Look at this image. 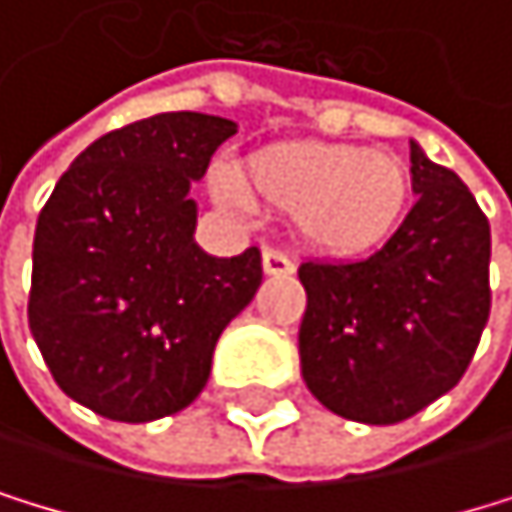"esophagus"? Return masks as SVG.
Wrapping results in <instances>:
<instances>
[{
  "mask_svg": "<svg viewBox=\"0 0 512 512\" xmlns=\"http://www.w3.org/2000/svg\"><path fill=\"white\" fill-rule=\"evenodd\" d=\"M261 264H264V273H267V277H289V273L295 270V264L289 261V254H283V251H277V248H267V251H264V258H261Z\"/></svg>",
  "mask_w": 512,
  "mask_h": 512,
  "instance_id": "34e87169",
  "label": "esophagus"
}]
</instances>
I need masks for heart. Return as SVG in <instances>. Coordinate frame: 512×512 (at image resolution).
<instances>
[{
  "mask_svg": "<svg viewBox=\"0 0 512 512\" xmlns=\"http://www.w3.org/2000/svg\"><path fill=\"white\" fill-rule=\"evenodd\" d=\"M220 201H261L292 213L302 239L327 254H362L384 245L406 217L412 172L396 153L340 141H283L245 163L242 182L213 172Z\"/></svg>",
  "mask_w": 512,
  "mask_h": 512,
  "instance_id": "obj_1",
  "label": "heart"
}]
</instances>
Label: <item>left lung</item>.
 <instances>
[{
	"instance_id": "1",
	"label": "left lung",
	"mask_w": 512,
	"mask_h": 512,
	"mask_svg": "<svg viewBox=\"0 0 512 512\" xmlns=\"http://www.w3.org/2000/svg\"><path fill=\"white\" fill-rule=\"evenodd\" d=\"M418 201L381 251L305 261L302 377L318 400L365 425H396L466 374L491 314V226L453 169L412 141Z\"/></svg>"
}]
</instances>
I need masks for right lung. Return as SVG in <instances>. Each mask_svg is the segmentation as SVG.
<instances>
[{
    "instance_id": "add662e5",
    "label": "right lung",
    "mask_w": 512,
    "mask_h": 512,
    "mask_svg": "<svg viewBox=\"0 0 512 512\" xmlns=\"http://www.w3.org/2000/svg\"><path fill=\"white\" fill-rule=\"evenodd\" d=\"M235 122L160 112L81 150L34 232L27 324L53 381L112 422L194 403L226 324L261 286V251L213 258L188 198Z\"/></svg>"
}]
</instances>
